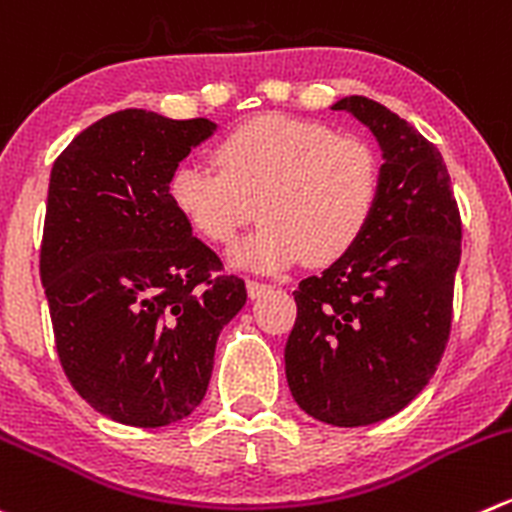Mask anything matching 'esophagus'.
I'll list each match as a JSON object with an SVG mask.
<instances>
[{
    "instance_id": "obj_1",
    "label": "esophagus",
    "mask_w": 512,
    "mask_h": 512,
    "mask_svg": "<svg viewBox=\"0 0 512 512\" xmlns=\"http://www.w3.org/2000/svg\"><path fill=\"white\" fill-rule=\"evenodd\" d=\"M265 292H270V285H265V282H257V280H247V295L255 300V297L265 295Z\"/></svg>"
}]
</instances>
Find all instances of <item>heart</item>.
I'll list each match as a JSON object with an SVG mask.
<instances>
[{"label":"heart","instance_id":"1","mask_svg":"<svg viewBox=\"0 0 512 512\" xmlns=\"http://www.w3.org/2000/svg\"><path fill=\"white\" fill-rule=\"evenodd\" d=\"M215 160L220 171L202 162L177 167L170 197L197 235L222 247L260 212L265 222L235 250L237 265L252 270L280 272L302 257L315 265L340 260L380 202L375 150L310 119H247L222 137Z\"/></svg>","mask_w":512,"mask_h":512}]
</instances>
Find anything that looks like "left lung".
<instances>
[{"label":"left lung","mask_w":512,"mask_h":512,"mask_svg":"<svg viewBox=\"0 0 512 512\" xmlns=\"http://www.w3.org/2000/svg\"><path fill=\"white\" fill-rule=\"evenodd\" d=\"M382 150V187L362 240L292 295L285 345L295 403L327 425L393 418L430 382L453 320L458 202L443 155L413 124L367 97H342Z\"/></svg>","instance_id":"1"}]
</instances>
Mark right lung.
Instances as JSON below:
<instances>
[{"mask_svg": "<svg viewBox=\"0 0 512 512\" xmlns=\"http://www.w3.org/2000/svg\"><path fill=\"white\" fill-rule=\"evenodd\" d=\"M215 130L122 109L79 132L49 177L39 275L59 362L97 413L132 428L202 403L220 330L247 300L170 197L180 162Z\"/></svg>", "mask_w": 512, "mask_h": 512, "instance_id": "obj_1", "label": "right lung"}]
</instances>
